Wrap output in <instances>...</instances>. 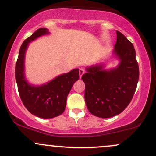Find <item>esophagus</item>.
<instances>
[{"label":"esophagus","instance_id":"esophagus-1","mask_svg":"<svg viewBox=\"0 0 156 156\" xmlns=\"http://www.w3.org/2000/svg\"><path fill=\"white\" fill-rule=\"evenodd\" d=\"M84 73H85V71H84V69L83 68H81V69H79V75H80V78H81L82 76L84 74Z\"/></svg>","mask_w":156,"mask_h":156}]
</instances>
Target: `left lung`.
I'll return each mask as SVG.
<instances>
[{
  "mask_svg": "<svg viewBox=\"0 0 156 156\" xmlns=\"http://www.w3.org/2000/svg\"><path fill=\"white\" fill-rule=\"evenodd\" d=\"M117 42L112 52L117 66L105 69L104 63L86 67V105L89 112L100 118L118 115L129 105L139 80V70L133 44L117 31Z\"/></svg>",
  "mask_w": 156,
  "mask_h": 156,
  "instance_id": "left-lung-1",
  "label": "left lung"
}]
</instances>
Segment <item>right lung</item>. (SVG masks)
Segmentation results:
<instances>
[{"mask_svg": "<svg viewBox=\"0 0 156 156\" xmlns=\"http://www.w3.org/2000/svg\"><path fill=\"white\" fill-rule=\"evenodd\" d=\"M49 34L48 28H39L26 39L20 48L15 66V79L23 104L33 115L42 119L58 117L64 112L68 94L75 82L79 79V69L76 68L40 85L30 83L27 80L25 58L29 43Z\"/></svg>", "mask_w": 156, "mask_h": 156, "instance_id": "1", "label": "right lung"}]
</instances>
